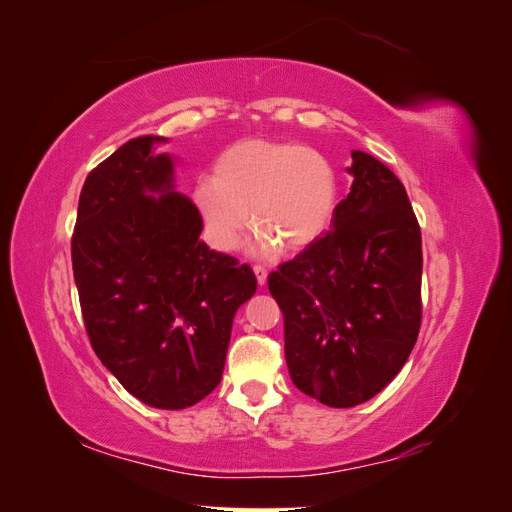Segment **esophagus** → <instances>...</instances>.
Wrapping results in <instances>:
<instances>
[{
	"instance_id": "esophagus-1",
	"label": "esophagus",
	"mask_w": 512,
	"mask_h": 512,
	"mask_svg": "<svg viewBox=\"0 0 512 512\" xmlns=\"http://www.w3.org/2000/svg\"><path fill=\"white\" fill-rule=\"evenodd\" d=\"M254 275H256V280H258V284H260V286H265V284H267V269H265V267L256 265V267H254Z\"/></svg>"
}]
</instances>
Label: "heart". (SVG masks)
I'll list each match as a JSON object with an SVG mask.
<instances>
[{
  "mask_svg": "<svg viewBox=\"0 0 512 512\" xmlns=\"http://www.w3.org/2000/svg\"><path fill=\"white\" fill-rule=\"evenodd\" d=\"M194 203L220 252H232L241 243L247 220L256 226L258 252L277 245L299 252L331 226L339 177L331 160L312 147L247 138L222 151L213 177L196 181Z\"/></svg>",
  "mask_w": 512,
  "mask_h": 512,
  "instance_id": "heart-1",
  "label": "heart"
}]
</instances>
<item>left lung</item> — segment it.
<instances>
[{
    "instance_id": "8db88e82",
    "label": "left lung",
    "mask_w": 512,
    "mask_h": 512,
    "mask_svg": "<svg viewBox=\"0 0 512 512\" xmlns=\"http://www.w3.org/2000/svg\"><path fill=\"white\" fill-rule=\"evenodd\" d=\"M352 185L327 235L269 275L299 391L352 408L389 384L421 329V228L404 183L352 151Z\"/></svg>"
}]
</instances>
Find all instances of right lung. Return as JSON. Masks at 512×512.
I'll use <instances>...</instances> for the list:
<instances>
[{
    "label": "right lung",
    "mask_w": 512,
    "mask_h": 512,
    "mask_svg": "<svg viewBox=\"0 0 512 512\" xmlns=\"http://www.w3.org/2000/svg\"><path fill=\"white\" fill-rule=\"evenodd\" d=\"M164 136L121 145L85 179L72 269L102 365L143 404L183 410L222 380L232 318L256 275L200 241L203 218L175 192Z\"/></svg>",
    "instance_id": "right-lung-1"
}]
</instances>
